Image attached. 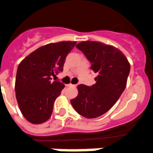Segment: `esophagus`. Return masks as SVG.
Wrapping results in <instances>:
<instances>
[{
	"label": "esophagus",
	"mask_w": 153,
	"mask_h": 153,
	"mask_svg": "<svg viewBox=\"0 0 153 153\" xmlns=\"http://www.w3.org/2000/svg\"><path fill=\"white\" fill-rule=\"evenodd\" d=\"M67 86L74 87V88H76V87L77 86V85H72V84H68V85H67Z\"/></svg>",
	"instance_id": "obj_1"
}]
</instances>
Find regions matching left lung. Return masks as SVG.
Returning a JSON list of instances; mask_svg holds the SVG:
<instances>
[{
    "instance_id": "left-lung-1",
    "label": "left lung",
    "mask_w": 153,
    "mask_h": 153,
    "mask_svg": "<svg viewBox=\"0 0 153 153\" xmlns=\"http://www.w3.org/2000/svg\"><path fill=\"white\" fill-rule=\"evenodd\" d=\"M76 47L83 52L98 76L92 86L78 85V96L71 100V103L82 116L98 117L109 111L124 91L130 63L120 50L102 42L87 41Z\"/></svg>"
}]
</instances>
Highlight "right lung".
I'll list each match as a JSON object with an SVG mask.
<instances>
[{"instance_id": "right-lung-1", "label": "right lung", "mask_w": 153, "mask_h": 153, "mask_svg": "<svg viewBox=\"0 0 153 153\" xmlns=\"http://www.w3.org/2000/svg\"><path fill=\"white\" fill-rule=\"evenodd\" d=\"M76 42L46 44L27 55L19 63L15 81L16 98L21 112L27 121L41 124L51 117L54 103L65 85L51 82L63 70L65 58Z\"/></svg>"}]
</instances>
